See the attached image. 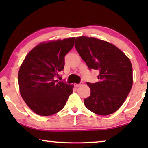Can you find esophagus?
Instances as JSON below:
<instances>
[{"instance_id":"34e87169","label":"esophagus","mask_w":148,"mask_h":148,"mask_svg":"<svg viewBox=\"0 0 148 148\" xmlns=\"http://www.w3.org/2000/svg\"><path fill=\"white\" fill-rule=\"evenodd\" d=\"M82 85V84H75V86L76 88H79V87H80Z\"/></svg>"}]
</instances>
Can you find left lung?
Listing matches in <instances>:
<instances>
[{
  "label": "left lung",
  "mask_w": 148,
  "mask_h": 148,
  "mask_svg": "<svg viewBox=\"0 0 148 148\" xmlns=\"http://www.w3.org/2000/svg\"><path fill=\"white\" fill-rule=\"evenodd\" d=\"M75 46L89 69L100 72L98 82L87 84L91 94L84 99L85 106L99 115L115 112L124 103L133 86L130 59L114 44L96 38H76Z\"/></svg>",
  "instance_id": "left-lung-1"
}]
</instances>
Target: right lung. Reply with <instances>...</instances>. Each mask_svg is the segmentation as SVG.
I'll return each instance as SVG.
<instances>
[{"mask_svg": "<svg viewBox=\"0 0 148 148\" xmlns=\"http://www.w3.org/2000/svg\"><path fill=\"white\" fill-rule=\"evenodd\" d=\"M75 37L42 42L25 56L18 73L19 92L31 110L50 116L61 110L73 85L55 80L63 70L64 56L74 46Z\"/></svg>", "mask_w": 148, "mask_h": 148, "instance_id": "right-lung-1", "label": "right lung"}]
</instances>
